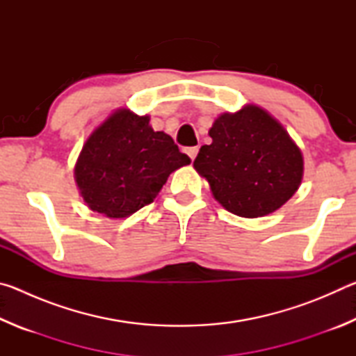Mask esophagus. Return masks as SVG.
I'll return each mask as SVG.
<instances>
[{
  "instance_id": "esophagus-1",
  "label": "esophagus",
  "mask_w": 356,
  "mask_h": 356,
  "mask_svg": "<svg viewBox=\"0 0 356 356\" xmlns=\"http://www.w3.org/2000/svg\"><path fill=\"white\" fill-rule=\"evenodd\" d=\"M185 152H186V155L190 156L191 160H195V159H196V155H197V152H200V147H197V146H195V147H186V149H185Z\"/></svg>"
}]
</instances>
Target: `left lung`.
<instances>
[{"label":"left lung","mask_w":356,"mask_h":356,"mask_svg":"<svg viewBox=\"0 0 356 356\" xmlns=\"http://www.w3.org/2000/svg\"><path fill=\"white\" fill-rule=\"evenodd\" d=\"M209 135L212 144L200 149L193 166L229 212L245 218L268 215L298 190L303 156L262 108L248 105L221 114Z\"/></svg>","instance_id":"left-lung-1"}]
</instances>
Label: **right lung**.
<instances>
[{
	"label": "right lung",
	"mask_w": 356,
	"mask_h": 356,
	"mask_svg": "<svg viewBox=\"0 0 356 356\" xmlns=\"http://www.w3.org/2000/svg\"><path fill=\"white\" fill-rule=\"evenodd\" d=\"M191 160L147 116L129 110L111 114L83 146L76 185L94 212L124 218L154 202L172 171Z\"/></svg>",
	"instance_id": "right-lung-1"
}]
</instances>
